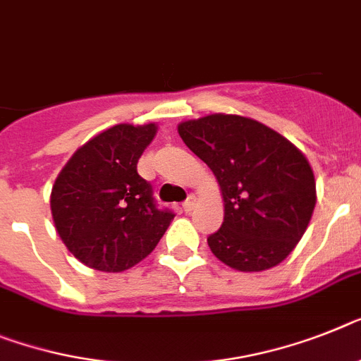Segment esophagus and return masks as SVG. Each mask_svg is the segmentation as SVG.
Returning <instances> with one entry per match:
<instances>
[{"label": "esophagus", "mask_w": 361, "mask_h": 361, "mask_svg": "<svg viewBox=\"0 0 361 361\" xmlns=\"http://www.w3.org/2000/svg\"><path fill=\"white\" fill-rule=\"evenodd\" d=\"M195 205H196V198L195 196H189V198L183 202V211H185V213H190V211L195 209Z\"/></svg>", "instance_id": "esophagus-1"}]
</instances>
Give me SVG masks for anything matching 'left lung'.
Here are the masks:
<instances>
[{
  "instance_id": "left-lung-1",
  "label": "left lung",
  "mask_w": 361,
  "mask_h": 361,
  "mask_svg": "<svg viewBox=\"0 0 361 361\" xmlns=\"http://www.w3.org/2000/svg\"><path fill=\"white\" fill-rule=\"evenodd\" d=\"M178 132L222 189V227L207 237L216 259L238 271H262L283 262L316 207L307 157L275 130L240 115L185 121Z\"/></svg>"
}]
</instances>
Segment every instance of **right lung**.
<instances>
[{
    "label": "right lung",
    "mask_w": 361,
    "mask_h": 361,
    "mask_svg": "<svg viewBox=\"0 0 361 361\" xmlns=\"http://www.w3.org/2000/svg\"><path fill=\"white\" fill-rule=\"evenodd\" d=\"M156 124H117L80 147L51 192L54 227L73 255L90 268L124 271L157 246L174 213L157 207L137 161Z\"/></svg>",
    "instance_id": "1"
}]
</instances>
